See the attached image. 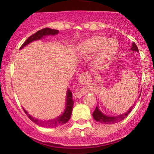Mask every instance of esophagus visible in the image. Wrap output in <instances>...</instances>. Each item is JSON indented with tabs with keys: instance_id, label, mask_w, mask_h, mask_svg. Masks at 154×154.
Here are the masks:
<instances>
[{
	"instance_id": "obj_1",
	"label": "esophagus",
	"mask_w": 154,
	"mask_h": 154,
	"mask_svg": "<svg viewBox=\"0 0 154 154\" xmlns=\"http://www.w3.org/2000/svg\"><path fill=\"white\" fill-rule=\"evenodd\" d=\"M90 78V74L88 73V72H84V73H82L80 75V77H79V79H80L81 82L83 84L86 82V80L88 81L87 79ZM74 96H75V98H81L82 96V93H74Z\"/></svg>"
}]
</instances>
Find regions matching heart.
<instances>
[{"mask_svg":"<svg viewBox=\"0 0 154 154\" xmlns=\"http://www.w3.org/2000/svg\"><path fill=\"white\" fill-rule=\"evenodd\" d=\"M119 49L116 39H108L102 35H95L83 41L79 46V51L83 56H90L98 52L94 60V66L104 68L110 63Z\"/></svg>","mask_w":154,"mask_h":154,"instance_id":"heart-1","label":"heart"}]
</instances>
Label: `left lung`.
Wrapping results in <instances>:
<instances>
[{
	"instance_id": "obj_1",
	"label": "left lung",
	"mask_w": 154,
	"mask_h": 154,
	"mask_svg": "<svg viewBox=\"0 0 154 154\" xmlns=\"http://www.w3.org/2000/svg\"><path fill=\"white\" fill-rule=\"evenodd\" d=\"M131 50L133 51H136V52H139L138 48H137V45H136V44L135 43H132ZM132 108H133V106H132L130 108L128 111H127V112H125V114H120V115H118L116 116H109L105 115V114H103V113L99 110L98 107L96 106L94 112L93 113V116L95 121L98 122L103 123V124H114L116 122H119L122 121V120H123L124 119H125L126 116H128V114H130V111H132Z\"/></svg>"
}]
</instances>
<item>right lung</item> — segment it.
<instances>
[{
    "instance_id": "add662e5",
    "label": "right lung",
    "mask_w": 154,
    "mask_h": 154,
    "mask_svg": "<svg viewBox=\"0 0 154 154\" xmlns=\"http://www.w3.org/2000/svg\"><path fill=\"white\" fill-rule=\"evenodd\" d=\"M59 33V30L57 29H53L51 28H44V29H40L35 32V34L32 35L30 37H29L26 40L24 41V43L22 44V46L20 47V49H22V48L26 46V45H28L29 43H32V41H35V40H40L42 38L45 36H48V35H57ZM74 101L72 99V93L69 89L67 90V93H66V109H65L64 112L63 113L62 115H61L59 117L56 118L54 119L51 120H40L35 119L28 114V113L24 110V112L27 115L29 119L32 121L33 122L36 124V125H39L40 127H43V128H56L58 126H61V125H63V124L66 123L69 121L71 117L72 112V107H73Z\"/></svg>"
}]
</instances>
